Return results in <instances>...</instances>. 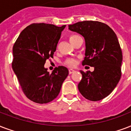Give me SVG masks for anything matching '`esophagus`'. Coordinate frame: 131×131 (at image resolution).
I'll use <instances>...</instances> for the list:
<instances>
[{"label":"esophagus","mask_w":131,"mask_h":131,"mask_svg":"<svg viewBox=\"0 0 131 131\" xmlns=\"http://www.w3.org/2000/svg\"><path fill=\"white\" fill-rule=\"evenodd\" d=\"M75 72V70L72 69H70L69 70V74H71V73H73Z\"/></svg>","instance_id":"1"}]
</instances>
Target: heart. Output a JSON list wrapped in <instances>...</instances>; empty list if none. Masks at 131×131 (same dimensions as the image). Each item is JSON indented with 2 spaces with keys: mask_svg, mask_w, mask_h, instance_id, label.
<instances>
[{
  "mask_svg": "<svg viewBox=\"0 0 131 131\" xmlns=\"http://www.w3.org/2000/svg\"><path fill=\"white\" fill-rule=\"evenodd\" d=\"M79 37H80L79 35L78 34H72L71 35L69 36V40L70 42H71L75 40H76L77 38H78ZM76 63V61H75V60H74L73 58H68L65 61V64L69 66V67H73V66H74Z\"/></svg>",
  "mask_w": 131,
  "mask_h": 131,
  "instance_id": "1",
  "label": "heart"
}]
</instances>
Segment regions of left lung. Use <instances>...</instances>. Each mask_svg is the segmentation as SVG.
<instances>
[{"instance_id":"left-lung-1","label":"left lung","mask_w":131,"mask_h":131,"mask_svg":"<svg viewBox=\"0 0 131 131\" xmlns=\"http://www.w3.org/2000/svg\"><path fill=\"white\" fill-rule=\"evenodd\" d=\"M69 29L81 34L85 40V57L82 65L93 67V72H84L78 89L91 101L107 97L121 78L122 52L113 30L98 21L86 20L69 25Z\"/></svg>"}]
</instances>
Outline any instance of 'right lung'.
<instances>
[{
	"mask_svg": "<svg viewBox=\"0 0 131 131\" xmlns=\"http://www.w3.org/2000/svg\"><path fill=\"white\" fill-rule=\"evenodd\" d=\"M65 27L33 23L22 31L14 45L12 69L26 97L36 103L46 104L56 98L69 75L63 66L51 73L44 67L53 56Z\"/></svg>",
	"mask_w": 131,
	"mask_h": 131,
	"instance_id": "add662e5",
	"label": "right lung"
}]
</instances>
